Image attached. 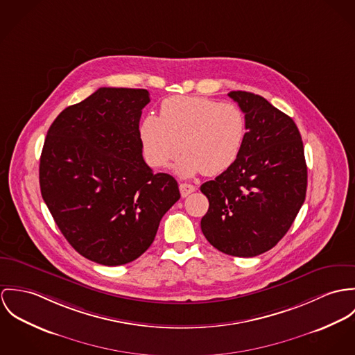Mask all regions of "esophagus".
Masks as SVG:
<instances>
[{
  "label": "esophagus",
  "instance_id": "34e87169",
  "mask_svg": "<svg viewBox=\"0 0 355 355\" xmlns=\"http://www.w3.org/2000/svg\"><path fill=\"white\" fill-rule=\"evenodd\" d=\"M195 191H196V187L192 185V184H180V192H181V196L182 197L189 196Z\"/></svg>",
  "mask_w": 355,
  "mask_h": 355
}]
</instances>
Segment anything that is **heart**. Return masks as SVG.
Listing matches in <instances>:
<instances>
[{"mask_svg":"<svg viewBox=\"0 0 355 355\" xmlns=\"http://www.w3.org/2000/svg\"><path fill=\"white\" fill-rule=\"evenodd\" d=\"M140 140L147 163L166 167L175 164L181 177L202 171L218 175L239 158L248 133L246 117L234 103H220L204 96L175 95L160 105V116H147L140 123Z\"/></svg>","mask_w":355,"mask_h":355,"instance_id":"1","label":"heart"}]
</instances>
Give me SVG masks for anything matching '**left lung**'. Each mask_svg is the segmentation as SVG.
<instances>
[{"label": "left lung", "mask_w": 355, "mask_h": 355, "mask_svg": "<svg viewBox=\"0 0 355 355\" xmlns=\"http://www.w3.org/2000/svg\"><path fill=\"white\" fill-rule=\"evenodd\" d=\"M229 96L246 117V140L236 163L200 187L209 201L201 232L226 254L254 257L291 227L306 196L308 167L293 119L260 95Z\"/></svg>", "instance_id": "obj_1"}]
</instances>
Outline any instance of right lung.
<instances>
[{
    "instance_id": "1",
    "label": "right lung",
    "mask_w": 355,
    "mask_h": 355,
    "mask_svg": "<svg viewBox=\"0 0 355 355\" xmlns=\"http://www.w3.org/2000/svg\"><path fill=\"white\" fill-rule=\"evenodd\" d=\"M147 89H96L62 110L47 130L42 197L58 229L85 259L122 266L154 242L162 216L181 197L170 174H154L139 133Z\"/></svg>"
}]
</instances>
